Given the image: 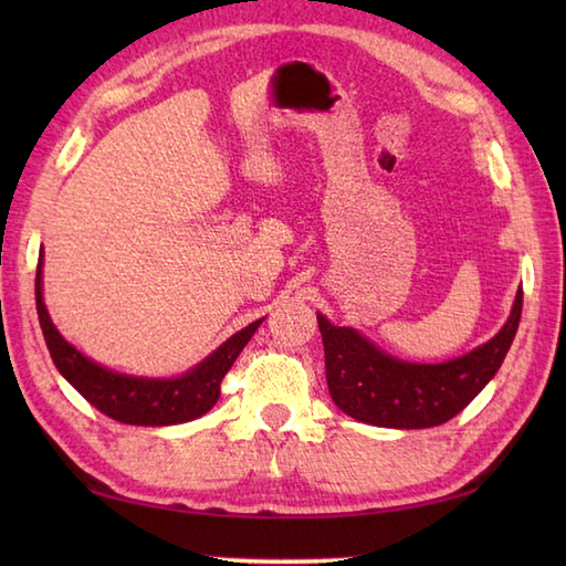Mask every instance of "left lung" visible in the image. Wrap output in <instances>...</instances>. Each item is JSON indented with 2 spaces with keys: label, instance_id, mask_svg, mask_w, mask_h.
I'll use <instances>...</instances> for the list:
<instances>
[{
  "label": "left lung",
  "instance_id": "left-lung-1",
  "mask_svg": "<svg viewBox=\"0 0 566 566\" xmlns=\"http://www.w3.org/2000/svg\"><path fill=\"white\" fill-rule=\"evenodd\" d=\"M521 311L523 290L494 338L438 365L406 363L359 331L333 326L318 314L333 401L343 413L377 428L418 430L448 423L494 379L518 331Z\"/></svg>",
  "mask_w": 566,
  "mask_h": 566
}]
</instances>
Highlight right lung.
Returning a JSON list of instances; mask_svg holds the SVG:
<instances>
[{
  "label": "right lung",
  "instance_id": "right-lung-1",
  "mask_svg": "<svg viewBox=\"0 0 566 566\" xmlns=\"http://www.w3.org/2000/svg\"><path fill=\"white\" fill-rule=\"evenodd\" d=\"M35 308H39L45 345L60 375L104 416L126 426H177L211 411L221 396L226 371L233 367L235 357L264 321H252L185 375L153 379L102 367L60 335L43 302V250L39 252V270H35Z\"/></svg>",
  "mask_w": 566,
  "mask_h": 566
}]
</instances>
